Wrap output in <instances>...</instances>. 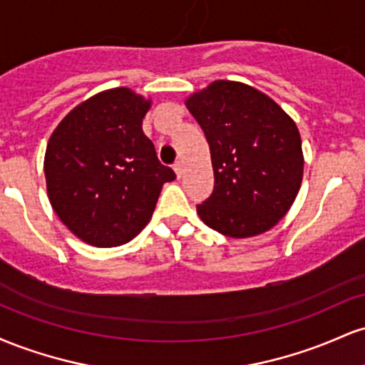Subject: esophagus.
I'll list each match as a JSON object with an SVG mask.
<instances>
[{
    "mask_svg": "<svg viewBox=\"0 0 365 365\" xmlns=\"http://www.w3.org/2000/svg\"><path fill=\"white\" fill-rule=\"evenodd\" d=\"M173 170H175V173H177V177L180 178L183 175V165L180 161H177L175 163V166H173Z\"/></svg>",
    "mask_w": 365,
    "mask_h": 365,
    "instance_id": "34e87169",
    "label": "esophagus"
}]
</instances>
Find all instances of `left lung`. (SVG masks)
Masks as SVG:
<instances>
[{
    "label": "left lung",
    "instance_id": "1",
    "mask_svg": "<svg viewBox=\"0 0 365 365\" xmlns=\"http://www.w3.org/2000/svg\"><path fill=\"white\" fill-rule=\"evenodd\" d=\"M211 150L215 190L197 215L232 238L261 235L292 207L304 177L295 121L269 96L215 81L185 99Z\"/></svg>",
    "mask_w": 365,
    "mask_h": 365
}]
</instances>
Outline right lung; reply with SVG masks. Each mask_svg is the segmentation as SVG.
I'll return each mask as SVG.
<instances>
[{"instance_id": "add662e5", "label": "right lung", "mask_w": 365, "mask_h": 365, "mask_svg": "<svg viewBox=\"0 0 365 365\" xmlns=\"http://www.w3.org/2000/svg\"><path fill=\"white\" fill-rule=\"evenodd\" d=\"M150 104L128 87L103 91L75 106L49 137V202L86 244L118 247L139 235L163 185L175 180L142 132Z\"/></svg>"}]
</instances>
